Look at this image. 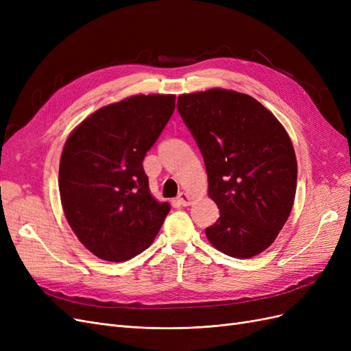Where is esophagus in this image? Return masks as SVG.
I'll return each instance as SVG.
<instances>
[{"instance_id": "esophagus-1", "label": "esophagus", "mask_w": 351, "mask_h": 351, "mask_svg": "<svg viewBox=\"0 0 351 351\" xmlns=\"http://www.w3.org/2000/svg\"><path fill=\"white\" fill-rule=\"evenodd\" d=\"M177 202L182 206H189L190 204H192V196H190L189 193H186V192H182L178 195V197H177Z\"/></svg>"}]
</instances>
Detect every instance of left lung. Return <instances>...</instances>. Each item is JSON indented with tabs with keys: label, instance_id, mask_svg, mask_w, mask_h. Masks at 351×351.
Instances as JSON below:
<instances>
[{
	"label": "left lung",
	"instance_id": "left-lung-1",
	"mask_svg": "<svg viewBox=\"0 0 351 351\" xmlns=\"http://www.w3.org/2000/svg\"><path fill=\"white\" fill-rule=\"evenodd\" d=\"M177 110L195 137L219 218L206 237L232 258L271 246L289 218L295 154L274 114L246 93L226 89L180 95Z\"/></svg>",
	"mask_w": 351,
	"mask_h": 351
}]
</instances>
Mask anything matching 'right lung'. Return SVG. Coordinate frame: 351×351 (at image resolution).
<instances>
[{
  "instance_id": "add662e5",
  "label": "right lung",
  "mask_w": 351,
  "mask_h": 351,
  "mask_svg": "<svg viewBox=\"0 0 351 351\" xmlns=\"http://www.w3.org/2000/svg\"><path fill=\"white\" fill-rule=\"evenodd\" d=\"M176 108L174 95H137L88 117L61 154L58 187L71 230L95 256L129 261L169 212L149 192L143 159Z\"/></svg>"
}]
</instances>
